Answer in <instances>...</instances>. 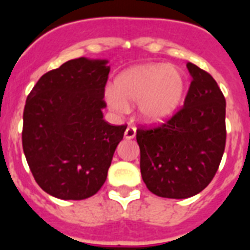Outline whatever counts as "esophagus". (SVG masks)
<instances>
[{"mask_svg": "<svg viewBox=\"0 0 250 250\" xmlns=\"http://www.w3.org/2000/svg\"><path fill=\"white\" fill-rule=\"evenodd\" d=\"M124 135H125V139H127V140H130V139H134L136 135V129L132 126H127Z\"/></svg>", "mask_w": 250, "mask_h": 250, "instance_id": "34e87169", "label": "esophagus"}]
</instances>
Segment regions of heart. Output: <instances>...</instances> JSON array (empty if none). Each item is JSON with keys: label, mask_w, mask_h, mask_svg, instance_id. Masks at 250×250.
Returning a JSON list of instances; mask_svg holds the SVG:
<instances>
[{"label": "heart", "mask_w": 250, "mask_h": 250, "mask_svg": "<svg viewBox=\"0 0 250 250\" xmlns=\"http://www.w3.org/2000/svg\"><path fill=\"white\" fill-rule=\"evenodd\" d=\"M187 92V81L180 68L165 63H145L121 72L115 86L105 90L110 109L126 114L138 104L139 118L147 124H161L180 109Z\"/></svg>", "instance_id": "1"}]
</instances>
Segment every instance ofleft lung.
<instances>
[{
	"mask_svg": "<svg viewBox=\"0 0 250 250\" xmlns=\"http://www.w3.org/2000/svg\"><path fill=\"white\" fill-rule=\"evenodd\" d=\"M191 83L184 106L160 127L139 129L140 170L155 195L185 199L204 190L225 147V99L210 75L187 63Z\"/></svg>",
	"mask_w": 250,
	"mask_h": 250,
	"instance_id": "left-lung-1",
	"label": "left lung"
}]
</instances>
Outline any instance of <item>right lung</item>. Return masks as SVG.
<instances>
[{"instance_id":"add662e5","label":"right lung","mask_w":250,"mask_h":250,"mask_svg":"<svg viewBox=\"0 0 250 250\" xmlns=\"http://www.w3.org/2000/svg\"><path fill=\"white\" fill-rule=\"evenodd\" d=\"M109 61L79 57L41 76L26 100L22 146L35 180L62 200L100 190L125 125L104 120Z\"/></svg>"}]
</instances>
